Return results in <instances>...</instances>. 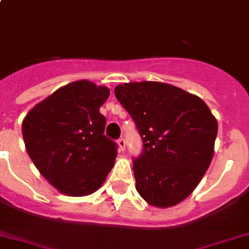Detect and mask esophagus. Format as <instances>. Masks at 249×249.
I'll return each mask as SVG.
<instances>
[{
  "label": "esophagus",
  "mask_w": 249,
  "mask_h": 249,
  "mask_svg": "<svg viewBox=\"0 0 249 249\" xmlns=\"http://www.w3.org/2000/svg\"><path fill=\"white\" fill-rule=\"evenodd\" d=\"M118 144H119V148H120L121 150H125V147H126V141H125L124 138H120L118 141Z\"/></svg>",
  "instance_id": "34e87169"
}]
</instances>
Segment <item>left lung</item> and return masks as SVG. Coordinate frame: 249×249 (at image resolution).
I'll use <instances>...</instances> for the list:
<instances>
[{
  "label": "left lung",
  "instance_id": "1",
  "mask_svg": "<svg viewBox=\"0 0 249 249\" xmlns=\"http://www.w3.org/2000/svg\"><path fill=\"white\" fill-rule=\"evenodd\" d=\"M115 96L143 141L133 160L137 191L150 205H177L210 166L218 121L200 97L167 83H124Z\"/></svg>",
  "mask_w": 249,
  "mask_h": 249
}]
</instances>
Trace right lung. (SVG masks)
Returning a JSON list of instances; mask_svg holds the SVG:
<instances>
[{"label":"right lung","mask_w":249,"mask_h":249,"mask_svg":"<svg viewBox=\"0 0 249 249\" xmlns=\"http://www.w3.org/2000/svg\"><path fill=\"white\" fill-rule=\"evenodd\" d=\"M110 89L89 81L60 87L31 108L22 121L29 157L58 191L86 196L100 189L118 156V144L104 135L100 107Z\"/></svg>","instance_id":"add662e5"}]
</instances>
